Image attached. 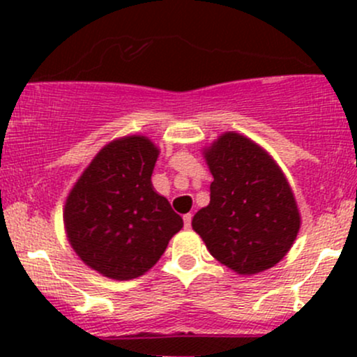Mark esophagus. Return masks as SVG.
Instances as JSON below:
<instances>
[{
	"label": "esophagus",
	"instance_id": "obj_1",
	"mask_svg": "<svg viewBox=\"0 0 357 357\" xmlns=\"http://www.w3.org/2000/svg\"><path fill=\"white\" fill-rule=\"evenodd\" d=\"M191 220H192V215H191V213H186V215L183 216L184 227H186V228H190V227H191Z\"/></svg>",
	"mask_w": 357,
	"mask_h": 357
}]
</instances>
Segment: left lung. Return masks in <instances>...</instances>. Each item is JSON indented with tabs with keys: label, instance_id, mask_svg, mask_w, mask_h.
I'll list each match as a JSON object with an SVG mask.
<instances>
[{
	"label": "left lung",
	"instance_id": "left-lung-1",
	"mask_svg": "<svg viewBox=\"0 0 357 357\" xmlns=\"http://www.w3.org/2000/svg\"><path fill=\"white\" fill-rule=\"evenodd\" d=\"M213 174L210 204L192 218L216 260L252 275L278 264L298 228L296 198L270 155L236 132L223 134L206 151Z\"/></svg>",
	"mask_w": 357,
	"mask_h": 357
}]
</instances>
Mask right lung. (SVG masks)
<instances>
[{"label":"right lung","mask_w":357,"mask_h":357,"mask_svg":"<svg viewBox=\"0 0 357 357\" xmlns=\"http://www.w3.org/2000/svg\"><path fill=\"white\" fill-rule=\"evenodd\" d=\"M158 147L144 136L110 142L93 158L65 203L70 245L89 267L130 280L161 258L183 218L151 183Z\"/></svg>","instance_id":"1"}]
</instances>
